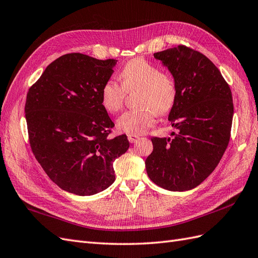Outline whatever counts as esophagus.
I'll return each mask as SVG.
<instances>
[{"instance_id":"esophagus-1","label":"esophagus","mask_w":258,"mask_h":258,"mask_svg":"<svg viewBox=\"0 0 258 258\" xmlns=\"http://www.w3.org/2000/svg\"><path fill=\"white\" fill-rule=\"evenodd\" d=\"M127 137H128V140H129L130 143H135L139 140V137L136 136V135H128Z\"/></svg>"}]
</instances>
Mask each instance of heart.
Listing matches in <instances>:
<instances>
[{"instance_id":"1","label":"heart","mask_w":258,"mask_h":258,"mask_svg":"<svg viewBox=\"0 0 258 258\" xmlns=\"http://www.w3.org/2000/svg\"><path fill=\"white\" fill-rule=\"evenodd\" d=\"M121 84L110 79L101 88V104L108 113L119 112L127 92L138 91L137 108L124 112L117 120V128L124 134L143 135L155 123V115H167L174 106L177 89L173 77L162 73L150 62L137 58L124 64Z\"/></svg>"}]
</instances>
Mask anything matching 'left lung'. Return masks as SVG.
Segmentation results:
<instances>
[{"label":"left lung","instance_id":"left-lung-1","mask_svg":"<svg viewBox=\"0 0 258 258\" xmlns=\"http://www.w3.org/2000/svg\"><path fill=\"white\" fill-rule=\"evenodd\" d=\"M172 74L177 96L169 114L173 138L152 139L145 160L147 175L162 188L184 191L213 172L228 146L232 96L212 61L184 45L155 52Z\"/></svg>","mask_w":258,"mask_h":258}]
</instances>
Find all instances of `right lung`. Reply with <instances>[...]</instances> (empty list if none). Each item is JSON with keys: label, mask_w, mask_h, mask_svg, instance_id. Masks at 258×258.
<instances>
[{"label": "right lung", "mask_w": 258, "mask_h": 258, "mask_svg": "<svg viewBox=\"0 0 258 258\" xmlns=\"http://www.w3.org/2000/svg\"><path fill=\"white\" fill-rule=\"evenodd\" d=\"M116 62L80 52L63 54L45 69L27 95L31 150L54 184L79 196L112 185L113 162L129 148L126 135L108 137L115 124L100 98Z\"/></svg>", "instance_id": "add662e5"}]
</instances>
